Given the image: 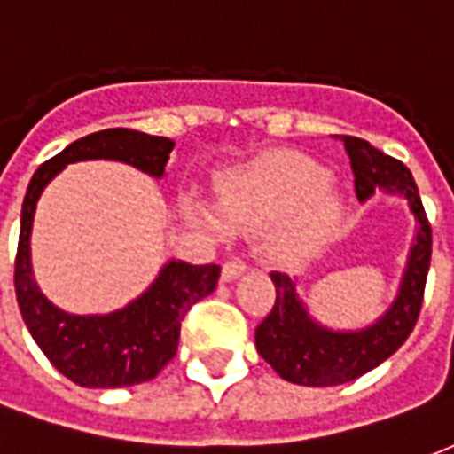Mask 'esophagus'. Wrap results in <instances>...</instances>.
<instances>
[{
  "instance_id": "1",
  "label": "esophagus",
  "mask_w": 454,
  "mask_h": 454,
  "mask_svg": "<svg viewBox=\"0 0 454 454\" xmlns=\"http://www.w3.org/2000/svg\"><path fill=\"white\" fill-rule=\"evenodd\" d=\"M243 272H246V262L233 257V260H228L226 265H223V270H221V279H223V282H233V279H238Z\"/></svg>"
}]
</instances>
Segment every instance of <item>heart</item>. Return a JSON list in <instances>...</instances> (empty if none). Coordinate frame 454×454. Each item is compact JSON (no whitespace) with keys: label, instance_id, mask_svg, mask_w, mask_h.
Returning a JSON list of instances; mask_svg holds the SVG:
<instances>
[{"label":"heart","instance_id":"obj_1","mask_svg":"<svg viewBox=\"0 0 454 454\" xmlns=\"http://www.w3.org/2000/svg\"><path fill=\"white\" fill-rule=\"evenodd\" d=\"M216 211L197 197L182 199L189 221L223 238L228 228H272L267 250L277 260H299L316 253L333 236L340 221L342 199L331 175L316 160L275 150L247 165L226 169L216 179Z\"/></svg>","mask_w":454,"mask_h":454}]
</instances>
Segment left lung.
I'll list each match as a JSON object with an SVG mask.
<instances>
[{"instance_id": "obj_1", "label": "left lung", "mask_w": 454, "mask_h": 454, "mask_svg": "<svg viewBox=\"0 0 454 454\" xmlns=\"http://www.w3.org/2000/svg\"><path fill=\"white\" fill-rule=\"evenodd\" d=\"M355 172V192L362 204L374 197V189L401 197L416 221L399 292L389 309L364 328L338 331L316 321L299 296V277L272 272L275 306L255 331L260 357L272 364L282 380L301 387H335L362 377L391 357L409 338L419 318L426 277L430 265V226L413 175L399 160L372 148L367 140L342 136Z\"/></svg>"}]
</instances>
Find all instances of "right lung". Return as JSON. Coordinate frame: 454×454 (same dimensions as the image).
I'll list each match as a JSON object with an SVG mask.
<instances>
[{
    "label": "right lung",
    "instance_id": "obj_1",
    "mask_svg": "<svg viewBox=\"0 0 454 454\" xmlns=\"http://www.w3.org/2000/svg\"><path fill=\"white\" fill-rule=\"evenodd\" d=\"M172 148L175 140L140 130H97L43 162L26 189L14 265L19 311L55 370L87 389H119L153 380L175 357L179 328L189 309L216 289L221 267L168 260L153 285L123 309L109 314H70L41 292L34 277L31 231L38 199L67 165L84 160L126 162L150 177H165Z\"/></svg>",
    "mask_w": 454,
    "mask_h": 454
}]
</instances>
